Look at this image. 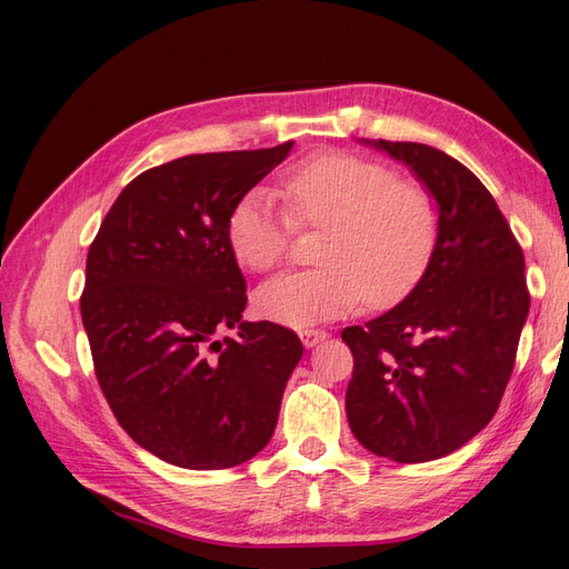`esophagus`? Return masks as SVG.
Returning <instances> with one entry per match:
<instances>
[{
	"label": "esophagus",
	"instance_id": "1",
	"mask_svg": "<svg viewBox=\"0 0 569 569\" xmlns=\"http://www.w3.org/2000/svg\"><path fill=\"white\" fill-rule=\"evenodd\" d=\"M325 339H327V332H325V330H303V332H301V341H303L306 349L318 347V343L325 341Z\"/></svg>",
	"mask_w": 569,
	"mask_h": 569
}]
</instances>
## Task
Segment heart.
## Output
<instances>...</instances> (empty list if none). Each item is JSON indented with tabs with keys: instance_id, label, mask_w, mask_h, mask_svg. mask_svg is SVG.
Masks as SVG:
<instances>
[{
	"instance_id": "obj_1",
	"label": "heart",
	"mask_w": 569,
	"mask_h": 569,
	"mask_svg": "<svg viewBox=\"0 0 569 569\" xmlns=\"http://www.w3.org/2000/svg\"><path fill=\"white\" fill-rule=\"evenodd\" d=\"M289 213L299 228L327 230L322 268L268 282L256 306L268 320L311 327L347 316L360 303L391 308L418 289L435 261L441 213L420 182L399 180L382 161L343 151L316 153L284 180ZM295 223L256 187L228 218V247L251 272H270L289 251Z\"/></svg>"
}]
</instances>
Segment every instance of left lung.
<instances>
[{"label":"left lung","mask_w":569,"mask_h":569,"mask_svg":"<svg viewBox=\"0 0 569 569\" xmlns=\"http://www.w3.org/2000/svg\"><path fill=\"white\" fill-rule=\"evenodd\" d=\"M370 144L435 194L441 234L410 297L341 332L353 353L347 418L370 453L427 462L496 416L529 313L525 256L489 189L460 161L418 142Z\"/></svg>","instance_id":"1"}]
</instances>
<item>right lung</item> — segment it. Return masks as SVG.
Masks as SVG:
<instances>
[{
  "mask_svg": "<svg viewBox=\"0 0 569 569\" xmlns=\"http://www.w3.org/2000/svg\"><path fill=\"white\" fill-rule=\"evenodd\" d=\"M291 144L149 168L90 244L80 316L97 382L130 439L178 468H234L261 451L301 360L297 332L242 320L247 282L228 247L232 206ZM234 326V340L217 339Z\"/></svg>",
  "mask_w": 569,
  "mask_h": 569,
  "instance_id": "right-lung-1",
  "label": "right lung"
}]
</instances>
